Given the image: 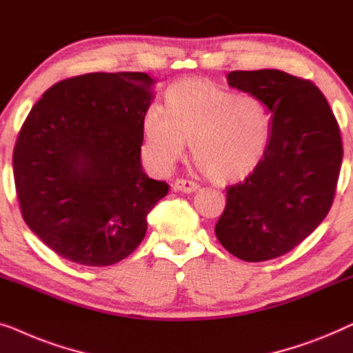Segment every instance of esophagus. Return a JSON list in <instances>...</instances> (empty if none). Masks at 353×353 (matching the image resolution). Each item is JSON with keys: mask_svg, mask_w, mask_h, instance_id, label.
Instances as JSON below:
<instances>
[{"mask_svg": "<svg viewBox=\"0 0 353 353\" xmlns=\"http://www.w3.org/2000/svg\"><path fill=\"white\" fill-rule=\"evenodd\" d=\"M172 188H174V192L192 193V192H196L198 188H200V185L193 181H187V179H177V181L172 183Z\"/></svg>", "mask_w": 353, "mask_h": 353, "instance_id": "esophagus-1", "label": "esophagus"}]
</instances>
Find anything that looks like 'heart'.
<instances>
[{
    "label": "heart",
    "instance_id": "obj_1",
    "mask_svg": "<svg viewBox=\"0 0 353 353\" xmlns=\"http://www.w3.org/2000/svg\"><path fill=\"white\" fill-rule=\"evenodd\" d=\"M165 101V108L152 103L142 117L152 168L170 170L190 141L192 158L211 182H235L256 170L270 139V113L261 99L187 78L168 88Z\"/></svg>",
    "mask_w": 353,
    "mask_h": 353
}]
</instances>
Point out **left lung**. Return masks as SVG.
I'll return each instance as SVG.
<instances>
[{"label":"left lung","mask_w":353,"mask_h":353,"mask_svg":"<svg viewBox=\"0 0 353 353\" xmlns=\"http://www.w3.org/2000/svg\"><path fill=\"white\" fill-rule=\"evenodd\" d=\"M227 81L265 103L270 139L256 170L227 188L216 236L238 259H275L330 211L342 163L341 131L325 96L307 79L267 68L230 72Z\"/></svg>","instance_id":"obj_1"}]
</instances>
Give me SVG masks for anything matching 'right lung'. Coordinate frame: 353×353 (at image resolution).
Instances as JSON below:
<instances>
[{"label": "right lung", "instance_id": "obj_1", "mask_svg": "<svg viewBox=\"0 0 353 353\" xmlns=\"http://www.w3.org/2000/svg\"><path fill=\"white\" fill-rule=\"evenodd\" d=\"M155 79L86 73L34 103L14 147L22 217L63 259L117 264L141 245L147 214L170 185L142 171V117Z\"/></svg>", "mask_w": 353, "mask_h": 353}]
</instances>
